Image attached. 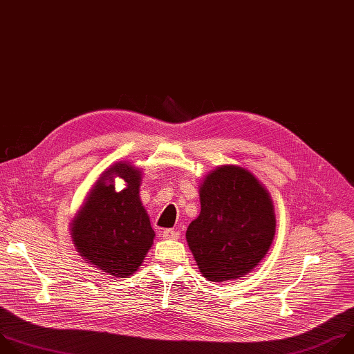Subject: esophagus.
Segmentation results:
<instances>
[{"label": "esophagus", "instance_id": "obj_1", "mask_svg": "<svg viewBox=\"0 0 354 354\" xmlns=\"http://www.w3.org/2000/svg\"><path fill=\"white\" fill-rule=\"evenodd\" d=\"M180 236V233L174 229H166L162 232V237L163 239H170V240H177Z\"/></svg>", "mask_w": 354, "mask_h": 354}]
</instances>
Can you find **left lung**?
I'll return each mask as SVG.
<instances>
[{
	"label": "left lung",
	"instance_id": "obj_1",
	"mask_svg": "<svg viewBox=\"0 0 354 354\" xmlns=\"http://www.w3.org/2000/svg\"><path fill=\"white\" fill-rule=\"evenodd\" d=\"M199 196L201 214L185 236L201 273L210 281L243 277L265 257L274 236L268 191L245 169L222 166L206 176Z\"/></svg>",
	"mask_w": 354,
	"mask_h": 354
}]
</instances>
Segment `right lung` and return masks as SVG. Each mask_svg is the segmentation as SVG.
Wrapping results in <instances>:
<instances>
[{
  "mask_svg": "<svg viewBox=\"0 0 354 354\" xmlns=\"http://www.w3.org/2000/svg\"><path fill=\"white\" fill-rule=\"evenodd\" d=\"M114 175L127 183L118 193L112 184ZM139 181L140 171L128 163L110 167L95 184L71 229L84 259L115 277L133 274L153 244L155 232L139 199Z\"/></svg>",
  "mask_w": 354,
  "mask_h": 354,
  "instance_id": "1",
  "label": "right lung"
}]
</instances>
